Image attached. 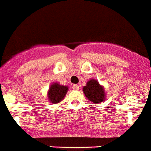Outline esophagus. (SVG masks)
<instances>
[{"instance_id": "obj_1", "label": "esophagus", "mask_w": 151, "mask_h": 151, "mask_svg": "<svg viewBox=\"0 0 151 151\" xmlns=\"http://www.w3.org/2000/svg\"><path fill=\"white\" fill-rule=\"evenodd\" d=\"M73 88L74 90H78L79 89V86L78 85H73Z\"/></svg>"}]
</instances>
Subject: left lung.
Wrapping results in <instances>:
<instances>
[{"instance_id":"1","label":"left lung","mask_w":151,"mask_h":151,"mask_svg":"<svg viewBox=\"0 0 151 151\" xmlns=\"http://www.w3.org/2000/svg\"><path fill=\"white\" fill-rule=\"evenodd\" d=\"M83 92L86 95V98L95 104L104 101L105 90L95 79H91L87 82L86 86L83 88Z\"/></svg>"}]
</instances>
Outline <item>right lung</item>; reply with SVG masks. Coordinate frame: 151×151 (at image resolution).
<instances>
[{
  "label": "right lung",
  "mask_w": 151,
  "mask_h": 151,
  "mask_svg": "<svg viewBox=\"0 0 151 151\" xmlns=\"http://www.w3.org/2000/svg\"><path fill=\"white\" fill-rule=\"evenodd\" d=\"M68 91V87L64 86H60L58 83H54L51 85L49 89L48 99L50 102L52 104H56L62 101L64 96Z\"/></svg>",
  "instance_id": "right-lung-1"
}]
</instances>
